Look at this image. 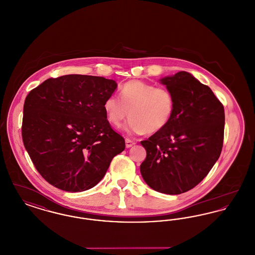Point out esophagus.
Listing matches in <instances>:
<instances>
[{"instance_id":"34e87169","label":"esophagus","mask_w":255,"mask_h":255,"mask_svg":"<svg viewBox=\"0 0 255 255\" xmlns=\"http://www.w3.org/2000/svg\"><path fill=\"white\" fill-rule=\"evenodd\" d=\"M125 144H126L127 148H130V147L134 145L135 142H134L133 140H132V139H130V138H126V139H125Z\"/></svg>"}]
</instances>
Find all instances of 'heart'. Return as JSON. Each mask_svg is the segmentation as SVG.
Here are the masks:
<instances>
[{"label":"heart","mask_w":255,"mask_h":255,"mask_svg":"<svg viewBox=\"0 0 255 255\" xmlns=\"http://www.w3.org/2000/svg\"><path fill=\"white\" fill-rule=\"evenodd\" d=\"M120 97H107L103 108L111 124H125L128 133H156L169 123L175 111V97L169 89L141 80H131L122 85Z\"/></svg>","instance_id":"heart-1"}]
</instances>
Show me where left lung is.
I'll return each mask as SVG.
<instances>
[{"mask_svg":"<svg viewBox=\"0 0 255 255\" xmlns=\"http://www.w3.org/2000/svg\"><path fill=\"white\" fill-rule=\"evenodd\" d=\"M175 97L169 123L140 141L146 158L140 173L154 190L177 195L202 182L223 148L225 110L208 86L190 73L179 72L160 79Z\"/></svg>","mask_w":255,"mask_h":255,"instance_id":"1","label":"left lung"}]
</instances>
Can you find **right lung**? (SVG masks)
<instances>
[{
	"label": "right lung",
	"instance_id": "1",
	"mask_svg": "<svg viewBox=\"0 0 255 255\" xmlns=\"http://www.w3.org/2000/svg\"><path fill=\"white\" fill-rule=\"evenodd\" d=\"M116 81L69 74L49 78L25 97L22 137L35 168L64 191H85L102 180L124 137L110 125L104 101Z\"/></svg>",
	"mask_w": 255,
	"mask_h": 255
}]
</instances>
